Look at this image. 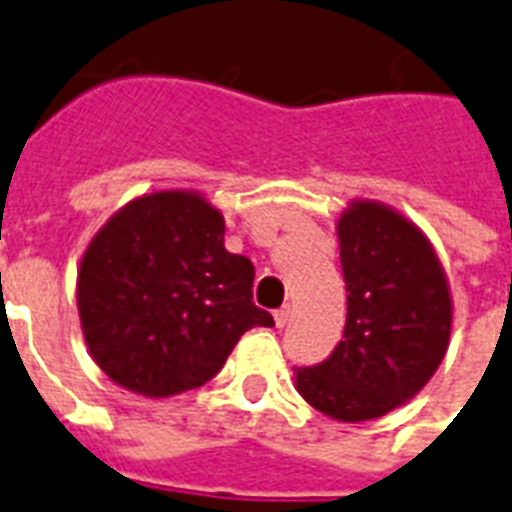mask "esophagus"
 <instances>
[{"mask_svg":"<svg viewBox=\"0 0 512 512\" xmlns=\"http://www.w3.org/2000/svg\"><path fill=\"white\" fill-rule=\"evenodd\" d=\"M273 321H276L278 328H284L286 323L292 321V307L284 305V307H278L276 313H273Z\"/></svg>","mask_w":512,"mask_h":512,"instance_id":"obj_1","label":"esophagus"}]
</instances>
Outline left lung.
<instances>
[{
    "instance_id": "obj_1",
    "label": "left lung",
    "mask_w": 512,
    "mask_h": 512,
    "mask_svg": "<svg viewBox=\"0 0 512 512\" xmlns=\"http://www.w3.org/2000/svg\"><path fill=\"white\" fill-rule=\"evenodd\" d=\"M336 236L347 284L344 339L321 365L294 368V384L328 418L363 423L413 400L442 365L452 292L429 236L384 202L352 199Z\"/></svg>"
}]
</instances>
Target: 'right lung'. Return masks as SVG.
<instances>
[{
    "mask_svg": "<svg viewBox=\"0 0 512 512\" xmlns=\"http://www.w3.org/2000/svg\"><path fill=\"white\" fill-rule=\"evenodd\" d=\"M226 220L194 189H160L112 213L81 257L83 342L115 384L173 397L215 376L252 326L255 268L223 244Z\"/></svg>",
    "mask_w": 512,
    "mask_h": 512,
    "instance_id": "add662e5",
    "label": "right lung"
}]
</instances>
